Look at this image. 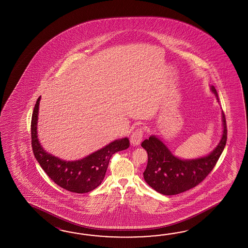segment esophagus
<instances>
[{
  "mask_svg": "<svg viewBox=\"0 0 248 248\" xmlns=\"http://www.w3.org/2000/svg\"><path fill=\"white\" fill-rule=\"evenodd\" d=\"M142 137H143V128L140 126L132 133L130 142L133 145H138L140 144V142H142Z\"/></svg>",
  "mask_w": 248,
  "mask_h": 248,
  "instance_id": "obj_1",
  "label": "esophagus"
}]
</instances>
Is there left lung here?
<instances>
[{"instance_id":"obj_1","label":"left lung","mask_w":248,"mask_h":248,"mask_svg":"<svg viewBox=\"0 0 248 248\" xmlns=\"http://www.w3.org/2000/svg\"><path fill=\"white\" fill-rule=\"evenodd\" d=\"M212 92L218 94L211 86ZM223 133L217 147L206 157L195 159H181L175 157L163 142L154 136L142 142L148 153V163L143 172L145 182L163 195H176L200 185L214 169L221 156L227 141L226 119L221 112Z\"/></svg>"}]
</instances>
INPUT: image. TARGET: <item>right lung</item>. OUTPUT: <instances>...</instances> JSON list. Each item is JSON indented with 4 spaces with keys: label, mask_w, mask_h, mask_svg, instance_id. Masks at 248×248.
<instances>
[{
    "label": "right lung",
    "mask_w": 248,
    "mask_h": 248,
    "mask_svg": "<svg viewBox=\"0 0 248 248\" xmlns=\"http://www.w3.org/2000/svg\"><path fill=\"white\" fill-rule=\"evenodd\" d=\"M39 96L32 111L31 137L32 152L47 176L64 190L75 193H86L102 184L111 156L129 147L128 139L115 140L85 158L75 161H65L52 156L43 150L37 137Z\"/></svg>",
    "instance_id": "1"
}]
</instances>
